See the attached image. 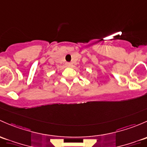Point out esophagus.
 <instances>
[{"label":"esophagus","instance_id":"1","mask_svg":"<svg viewBox=\"0 0 147 147\" xmlns=\"http://www.w3.org/2000/svg\"><path fill=\"white\" fill-rule=\"evenodd\" d=\"M66 66H67V67H71V63H66Z\"/></svg>","mask_w":147,"mask_h":147}]
</instances>
